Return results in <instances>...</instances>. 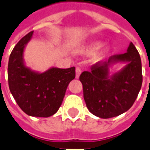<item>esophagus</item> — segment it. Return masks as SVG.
<instances>
[{"mask_svg":"<svg viewBox=\"0 0 150 150\" xmlns=\"http://www.w3.org/2000/svg\"><path fill=\"white\" fill-rule=\"evenodd\" d=\"M81 69L79 67H77L76 68V70H75V77H76V79H79V75H80V74H81Z\"/></svg>","mask_w":150,"mask_h":150,"instance_id":"1","label":"esophagus"}]
</instances>
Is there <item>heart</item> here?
I'll use <instances>...</instances> for the list:
<instances>
[{
  "label": "heart",
  "mask_w": 150,
  "mask_h": 150,
  "mask_svg": "<svg viewBox=\"0 0 150 150\" xmlns=\"http://www.w3.org/2000/svg\"><path fill=\"white\" fill-rule=\"evenodd\" d=\"M102 43L100 41H95L89 44L88 45H87L83 50V53L85 54H92L95 53L96 51L97 52L94 54V58L96 60H101L105 57H107L108 55L111 52V46L110 45H104L101 46Z\"/></svg>",
  "instance_id": "b5f03b06"
}]
</instances>
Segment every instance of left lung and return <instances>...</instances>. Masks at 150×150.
<instances>
[{"instance_id":"8db88e82","label":"left lung","mask_w":150,"mask_h":150,"mask_svg":"<svg viewBox=\"0 0 150 150\" xmlns=\"http://www.w3.org/2000/svg\"><path fill=\"white\" fill-rule=\"evenodd\" d=\"M119 62L125 67L109 75V68ZM83 84L86 105L93 115L109 119L127 111L137 99L142 84V69L140 54L132 43L127 53L113 55L108 61L98 62L90 71L79 76Z\"/></svg>"}]
</instances>
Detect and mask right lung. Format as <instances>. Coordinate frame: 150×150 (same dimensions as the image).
<instances>
[{
	"instance_id": "right-lung-1",
	"label": "right lung",
	"mask_w": 150,
	"mask_h": 150,
	"mask_svg": "<svg viewBox=\"0 0 150 150\" xmlns=\"http://www.w3.org/2000/svg\"><path fill=\"white\" fill-rule=\"evenodd\" d=\"M33 31L21 39L10 53L8 81L10 93L22 110L29 116L50 117L62 103L68 84L75 77V68L52 67L39 73L26 67L24 49Z\"/></svg>"
}]
</instances>
